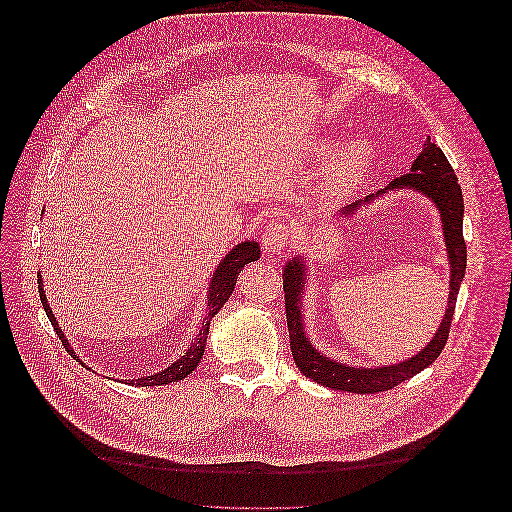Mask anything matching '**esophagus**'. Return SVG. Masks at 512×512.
<instances>
[{
    "label": "esophagus",
    "mask_w": 512,
    "mask_h": 512,
    "mask_svg": "<svg viewBox=\"0 0 512 512\" xmlns=\"http://www.w3.org/2000/svg\"><path fill=\"white\" fill-rule=\"evenodd\" d=\"M289 243V231L287 225L281 221H271L266 225L264 233H262V246L266 254H277L281 250L287 248Z\"/></svg>",
    "instance_id": "obj_1"
}]
</instances>
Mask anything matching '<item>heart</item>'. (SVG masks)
Instances as JSON below:
<instances>
[{
  "instance_id": "heart-1",
  "label": "heart",
  "mask_w": 512,
  "mask_h": 512,
  "mask_svg": "<svg viewBox=\"0 0 512 512\" xmlns=\"http://www.w3.org/2000/svg\"><path fill=\"white\" fill-rule=\"evenodd\" d=\"M373 162V148L364 139H350L339 148L329 162L327 185L331 191H348L358 185Z\"/></svg>"
}]
</instances>
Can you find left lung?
Masks as SVG:
<instances>
[{
	"instance_id": "8db88e82",
	"label": "left lung",
	"mask_w": 512,
	"mask_h": 512,
	"mask_svg": "<svg viewBox=\"0 0 512 512\" xmlns=\"http://www.w3.org/2000/svg\"><path fill=\"white\" fill-rule=\"evenodd\" d=\"M389 189H417L437 206L442 216V227L446 237V250L450 260V296L448 308L440 329L435 331L431 342L417 354L398 364H385V367L369 369V367H352V364L335 362L323 356L316 350L304 333V319H302V304L300 298L304 294V264L302 258H294L285 264L283 269V291H285V312H287V329H289V346L291 356L296 360V367L308 379L321 383L339 392H352V394H377L387 392L402 381L415 377L423 369H427L435 358L442 354L448 333L452 325V316L456 308V296L460 289V281L465 277L467 269V246L465 237H462V214H465V204H462V189L454 175V168L450 166L444 152L437 145L427 139L423 145V152L412 162L410 173L394 179L385 189L371 193L360 202H354L342 210V214H354L360 210V204H371L375 198L383 196Z\"/></svg>"
}]
</instances>
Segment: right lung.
<instances>
[{
  "mask_svg": "<svg viewBox=\"0 0 512 512\" xmlns=\"http://www.w3.org/2000/svg\"><path fill=\"white\" fill-rule=\"evenodd\" d=\"M258 258H260V246H258L256 241H241V243H237V246L223 258V262L216 266V271H214L212 281H210V287H208V314H206V319H204V323H202V327H200V333L196 335V339H193L191 346L185 350V354H183L179 360L170 362V367H166L164 371H160V373H156V375H150V377L131 379L129 383H131V385H141V387L166 385V383H173V381L185 379L193 369H196L198 364H200V358L204 356V348H206V339H208L212 316H214L218 310H221L223 304L231 298L239 271H241L243 266H246L248 262H254V260H258ZM39 298H41V304H43V308H45L47 319H50L54 331H56L58 337L62 339V344H64L66 352H68L72 358H77V360L81 362V358L75 354V350L70 348L66 335H64L62 329L58 327V321L54 319L50 304H47L41 275H39ZM81 364H85V362H81ZM125 383H127V379H125Z\"/></svg>",
  "mask_w": 512,
  "mask_h": 512,
  "instance_id": "1",
  "label": "right lung"
}]
</instances>
